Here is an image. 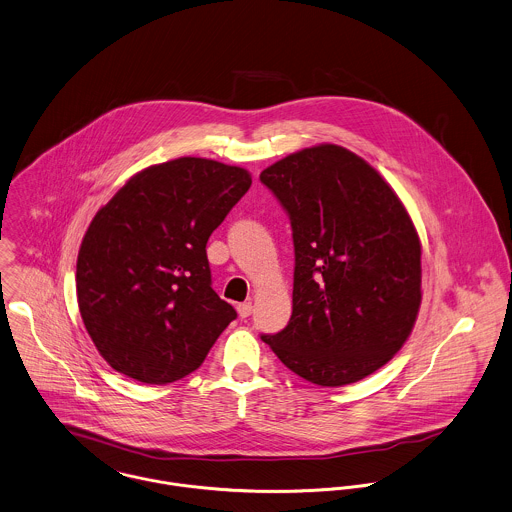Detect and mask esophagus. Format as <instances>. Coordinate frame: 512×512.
Segmentation results:
<instances>
[{
  "mask_svg": "<svg viewBox=\"0 0 512 512\" xmlns=\"http://www.w3.org/2000/svg\"><path fill=\"white\" fill-rule=\"evenodd\" d=\"M251 310H253L251 303H239V305H237V312H239L241 318H247V316L251 314Z\"/></svg>",
  "mask_w": 512,
  "mask_h": 512,
  "instance_id": "obj_1",
  "label": "esophagus"
}]
</instances>
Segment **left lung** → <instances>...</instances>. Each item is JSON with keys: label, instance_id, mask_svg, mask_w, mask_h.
<instances>
[{"label": "left lung", "instance_id": "1", "mask_svg": "<svg viewBox=\"0 0 512 512\" xmlns=\"http://www.w3.org/2000/svg\"><path fill=\"white\" fill-rule=\"evenodd\" d=\"M293 227V314L263 334L318 386L354 384L404 346L421 305V243L388 182L360 156L320 144L261 172Z\"/></svg>", "mask_w": 512, "mask_h": 512}]
</instances>
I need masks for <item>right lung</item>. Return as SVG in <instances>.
Wrapping results in <instances>:
<instances>
[{"mask_svg": "<svg viewBox=\"0 0 512 512\" xmlns=\"http://www.w3.org/2000/svg\"><path fill=\"white\" fill-rule=\"evenodd\" d=\"M249 186L243 168L186 156L134 174L97 211L79 249L77 301L116 372L176 382L235 320L211 289L205 245Z\"/></svg>", "mask_w": 512, "mask_h": 512, "instance_id": "add662e5", "label": "right lung"}]
</instances>
